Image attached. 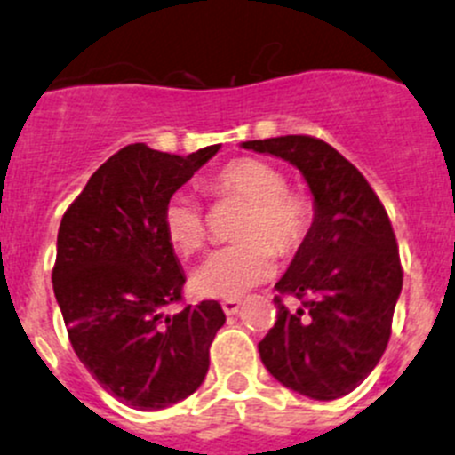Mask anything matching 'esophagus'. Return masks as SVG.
<instances>
[{
    "instance_id": "esophagus-1",
    "label": "esophagus",
    "mask_w": 455,
    "mask_h": 455,
    "mask_svg": "<svg viewBox=\"0 0 455 455\" xmlns=\"http://www.w3.org/2000/svg\"><path fill=\"white\" fill-rule=\"evenodd\" d=\"M222 308L227 315H235V313L242 308V299H224Z\"/></svg>"
}]
</instances>
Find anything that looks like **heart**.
I'll return each mask as SVG.
<instances>
[{
  "label": "heart",
  "mask_w": 455,
  "mask_h": 455,
  "mask_svg": "<svg viewBox=\"0 0 455 455\" xmlns=\"http://www.w3.org/2000/svg\"><path fill=\"white\" fill-rule=\"evenodd\" d=\"M286 187V175L277 166L255 157L228 162L204 180L206 196L218 202H240L244 211L235 227L240 242L215 251L193 275L197 293L242 298L273 275L275 253L289 258L302 249L315 222V206L307 193ZM164 231L178 253H197L209 237L204 211L191 196L178 193L164 206Z\"/></svg>",
  "instance_id": "obj_1"
}]
</instances>
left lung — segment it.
<instances>
[{
    "label": "left lung",
    "instance_id": "8db88e82",
    "mask_svg": "<svg viewBox=\"0 0 455 455\" xmlns=\"http://www.w3.org/2000/svg\"><path fill=\"white\" fill-rule=\"evenodd\" d=\"M244 148L298 166L313 193L311 235L275 284L277 320L258 345L277 382L313 400L351 394L376 369L403 291L398 242L380 197L331 144L311 135ZM293 294L298 309L281 299Z\"/></svg>",
    "mask_w": 455,
    "mask_h": 455
}]
</instances>
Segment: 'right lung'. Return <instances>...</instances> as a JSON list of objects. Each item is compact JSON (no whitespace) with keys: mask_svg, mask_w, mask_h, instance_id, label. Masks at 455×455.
<instances>
[{"mask_svg":"<svg viewBox=\"0 0 455 455\" xmlns=\"http://www.w3.org/2000/svg\"><path fill=\"white\" fill-rule=\"evenodd\" d=\"M220 144L191 156L129 144L91 175L57 233L52 291L84 367L142 411L188 398L227 322L215 299L182 302L187 282L164 231V206Z\"/></svg>","mask_w":455,"mask_h":455,"instance_id":"1","label":"right lung"}]
</instances>
